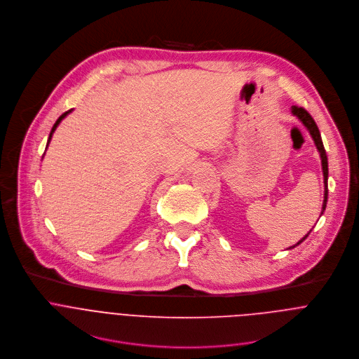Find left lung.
Masks as SVG:
<instances>
[{
	"mask_svg": "<svg viewBox=\"0 0 359 359\" xmlns=\"http://www.w3.org/2000/svg\"><path fill=\"white\" fill-rule=\"evenodd\" d=\"M292 114L304 125V128L309 130V133H310V136L313 137V140H314V144H316V147H317V150H318V153H320V158H321V168H323V177H324V201H323V210H321V215H323V212L325 210V205H327V195H328V188H327V180H328V163H327V154H325V150H324V146H323V140H321V136H320V132H318V128H317V125H316V122H314V119L310 116V114L306 111V109H303V108H299V107H292ZM310 234V231L297 243V244H294V245H292V247H289V248H294L296 245H299L303 240H306L307 238V236Z\"/></svg>",
	"mask_w": 359,
	"mask_h": 359,
	"instance_id": "obj_1",
	"label": "left lung"
}]
</instances>
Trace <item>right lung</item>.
<instances>
[{
  "instance_id": "1",
  "label": "right lung",
  "mask_w": 359,
  "mask_h": 359,
  "mask_svg": "<svg viewBox=\"0 0 359 359\" xmlns=\"http://www.w3.org/2000/svg\"><path fill=\"white\" fill-rule=\"evenodd\" d=\"M72 111H73V109H70V111H67V112H65V114H63V115H62V116H60V118H59V119H57V121H56V123H55V125H53V128H52V132H50V135H49V140H48V146H49V142H50V139H52V136H53V133H55V130H56V128H57V126H59V123H60V122H62V121H63V119H65V118H66V116H67V115H69V114H70V112H72ZM48 146H46V147H48Z\"/></svg>"
}]
</instances>
